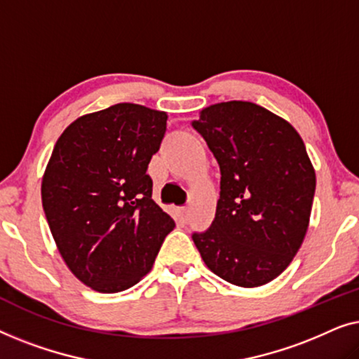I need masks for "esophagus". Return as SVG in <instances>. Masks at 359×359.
<instances>
[{"label": "esophagus", "instance_id": "1", "mask_svg": "<svg viewBox=\"0 0 359 359\" xmlns=\"http://www.w3.org/2000/svg\"><path fill=\"white\" fill-rule=\"evenodd\" d=\"M180 214H181V219L188 220V217H189V209H188V208H181V209H180Z\"/></svg>", "mask_w": 359, "mask_h": 359}]
</instances>
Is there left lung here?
Masks as SVG:
<instances>
[{"instance_id": "8db88e82", "label": "left lung", "mask_w": 359, "mask_h": 359, "mask_svg": "<svg viewBox=\"0 0 359 359\" xmlns=\"http://www.w3.org/2000/svg\"><path fill=\"white\" fill-rule=\"evenodd\" d=\"M191 126L220 168L215 217L193 240L210 271L242 287L289 266L306 237L316 171L296 129L248 101L209 106Z\"/></svg>"}]
</instances>
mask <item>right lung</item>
<instances>
[{
    "instance_id": "obj_1",
    "label": "right lung",
    "mask_w": 359,
    "mask_h": 359,
    "mask_svg": "<svg viewBox=\"0 0 359 359\" xmlns=\"http://www.w3.org/2000/svg\"><path fill=\"white\" fill-rule=\"evenodd\" d=\"M165 132V112L119 102L72 122L53 147L43 212L67 266L97 292L139 283L175 229L147 175Z\"/></svg>"
}]
</instances>
